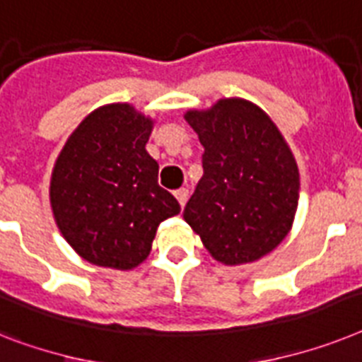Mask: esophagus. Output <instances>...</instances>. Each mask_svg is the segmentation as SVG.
<instances>
[{
    "mask_svg": "<svg viewBox=\"0 0 362 362\" xmlns=\"http://www.w3.org/2000/svg\"><path fill=\"white\" fill-rule=\"evenodd\" d=\"M175 198H177V202H179V205H181V207H185V203L188 202V190L187 188H179V190H175Z\"/></svg>",
    "mask_w": 362,
    "mask_h": 362,
    "instance_id": "1",
    "label": "esophagus"
}]
</instances>
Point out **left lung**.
<instances>
[{"label": "left lung", "mask_w": 362, "mask_h": 362, "mask_svg": "<svg viewBox=\"0 0 362 362\" xmlns=\"http://www.w3.org/2000/svg\"><path fill=\"white\" fill-rule=\"evenodd\" d=\"M185 120L205 148L203 177L185 207V222L223 264L261 259L294 222L300 174L291 148L270 116L240 98L188 110Z\"/></svg>", "instance_id": "left-lung-1"}]
</instances>
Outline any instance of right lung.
Instances as JSON below:
<instances>
[{
    "label": "right lung",
    "instance_id": "right-lung-1",
    "mask_svg": "<svg viewBox=\"0 0 362 362\" xmlns=\"http://www.w3.org/2000/svg\"><path fill=\"white\" fill-rule=\"evenodd\" d=\"M153 120L129 103L95 109L70 134L52 174L57 228L85 261L131 270L149 255L159 223L179 214L146 151Z\"/></svg>",
    "mask_w": 362,
    "mask_h": 362
}]
</instances>
